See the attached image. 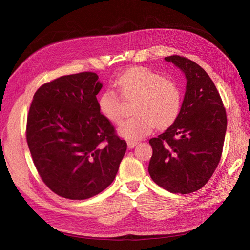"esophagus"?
Returning a JSON list of instances; mask_svg holds the SVG:
<instances>
[{
    "instance_id": "obj_1",
    "label": "esophagus",
    "mask_w": 250,
    "mask_h": 250,
    "mask_svg": "<svg viewBox=\"0 0 250 250\" xmlns=\"http://www.w3.org/2000/svg\"><path fill=\"white\" fill-rule=\"evenodd\" d=\"M137 144H138V141H131V140L127 141V145L129 149H132L135 145H137Z\"/></svg>"
}]
</instances>
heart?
Masks as SVG:
<instances>
[{"label":"heart","mask_w":250,"mask_h":250,"mask_svg":"<svg viewBox=\"0 0 250 250\" xmlns=\"http://www.w3.org/2000/svg\"><path fill=\"white\" fill-rule=\"evenodd\" d=\"M117 93L107 89L98 99L101 115L113 124L123 117V100L133 102L134 116L119 127V133L127 140L135 141L146 137L154 126L166 128L178 118L183 94L176 80L145 66L128 69L113 82Z\"/></svg>","instance_id":"heart-1"}]
</instances>
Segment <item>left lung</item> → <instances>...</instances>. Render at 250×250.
<instances>
[{
  "instance_id": "obj_1",
  "label": "left lung",
  "mask_w": 250,
  "mask_h": 250,
  "mask_svg": "<svg viewBox=\"0 0 250 250\" xmlns=\"http://www.w3.org/2000/svg\"><path fill=\"white\" fill-rule=\"evenodd\" d=\"M187 77L178 118L164 133L150 139L148 171L156 185L174 194L200 190L222 155L228 118L220 94L208 73L179 55L165 57Z\"/></svg>"
}]
</instances>
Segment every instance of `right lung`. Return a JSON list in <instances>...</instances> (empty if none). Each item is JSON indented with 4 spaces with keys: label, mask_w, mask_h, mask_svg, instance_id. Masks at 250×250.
I'll return each mask as SVG.
<instances>
[{
    "label": "right lung",
    "mask_w": 250,
    "mask_h": 250,
    "mask_svg": "<svg viewBox=\"0 0 250 250\" xmlns=\"http://www.w3.org/2000/svg\"><path fill=\"white\" fill-rule=\"evenodd\" d=\"M98 75L82 72L44 83L27 117L26 139L35 168L52 192L83 200L115 179L127 143L98 107Z\"/></svg>",
    "instance_id": "right-lung-1"
}]
</instances>
